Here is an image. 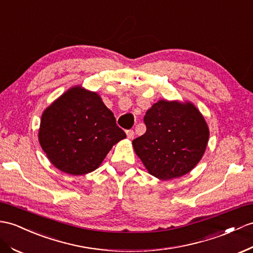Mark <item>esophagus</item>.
<instances>
[{
	"instance_id": "esophagus-1",
	"label": "esophagus",
	"mask_w": 253,
	"mask_h": 253,
	"mask_svg": "<svg viewBox=\"0 0 253 253\" xmlns=\"http://www.w3.org/2000/svg\"><path fill=\"white\" fill-rule=\"evenodd\" d=\"M126 136H127V138H133L134 137V131L133 130H126Z\"/></svg>"
}]
</instances>
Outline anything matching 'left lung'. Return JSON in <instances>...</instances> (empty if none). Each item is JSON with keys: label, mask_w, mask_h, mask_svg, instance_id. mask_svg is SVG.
<instances>
[{"label": "left lung", "mask_w": 253, "mask_h": 253, "mask_svg": "<svg viewBox=\"0 0 253 253\" xmlns=\"http://www.w3.org/2000/svg\"><path fill=\"white\" fill-rule=\"evenodd\" d=\"M146 132L133 147L148 171L162 180L186 175L204 155L209 131L192 104L159 101L144 117Z\"/></svg>", "instance_id": "obj_1"}]
</instances>
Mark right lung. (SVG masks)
Instances as JSON below:
<instances>
[{
    "instance_id": "obj_1",
    "label": "right lung",
    "mask_w": 253,
    "mask_h": 253,
    "mask_svg": "<svg viewBox=\"0 0 253 253\" xmlns=\"http://www.w3.org/2000/svg\"><path fill=\"white\" fill-rule=\"evenodd\" d=\"M126 137L101 97L79 87L65 92L45 110L39 132L50 162L71 175L97 169L113 146Z\"/></svg>"
}]
</instances>
